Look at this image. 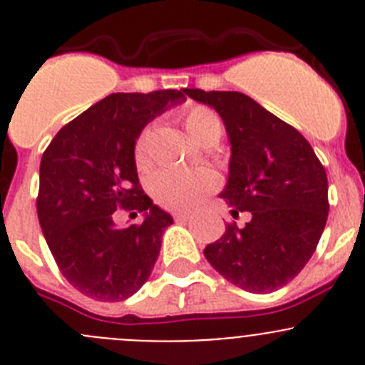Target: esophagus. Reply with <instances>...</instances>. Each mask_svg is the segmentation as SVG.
<instances>
[{
  "mask_svg": "<svg viewBox=\"0 0 365 365\" xmlns=\"http://www.w3.org/2000/svg\"><path fill=\"white\" fill-rule=\"evenodd\" d=\"M173 219H175L177 222H186V220H192L193 217L190 215V213H173Z\"/></svg>",
  "mask_w": 365,
  "mask_h": 365,
  "instance_id": "esophagus-1",
  "label": "esophagus"
}]
</instances>
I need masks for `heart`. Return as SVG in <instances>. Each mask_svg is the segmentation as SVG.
I'll return each instance as SVG.
<instances>
[{
	"mask_svg": "<svg viewBox=\"0 0 365 365\" xmlns=\"http://www.w3.org/2000/svg\"><path fill=\"white\" fill-rule=\"evenodd\" d=\"M182 125L193 141L199 145L217 143L220 139V123L215 113L206 106L193 105L182 113ZM148 130H143L133 143V159L137 166H145L148 159ZM215 188V177L206 170L182 172V170H160L150 180V192L160 206L175 212L192 210L200 199Z\"/></svg>",
	"mask_w": 365,
	"mask_h": 365,
	"instance_id": "1",
	"label": "heart"
}]
</instances>
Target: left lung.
<instances>
[{"instance_id":"left-lung-1","label":"left lung","mask_w":365,"mask_h":365,"mask_svg":"<svg viewBox=\"0 0 365 365\" xmlns=\"http://www.w3.org/2000/svg\"><path fill=\"white\" fill-rule=\"evenodd\" d=\"M222 117L232 145L220 193L244 228L228 224L205 257L235 286L272 293L292 282L315 253L329 213L327 175L306 137L240 92L185 88Z\"/></svg>"}]
</instances>
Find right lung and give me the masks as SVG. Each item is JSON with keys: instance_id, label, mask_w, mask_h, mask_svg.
Instances as JSON below:
<instances>
[{"instance_id": "1", "label": "right lung", "mask_w": 365, "mask_h": 365, "mask_svg": "<svg viewBox=\"0 0 365 365\" xmlns=\"http://www.w3.org/2000/svg\"><path fill=\"white\" fill-rule=\"evenodd\" d=\"M180 99L185 90L110 93L63 126L43 152L36 200L43 235L63 277L90 299H128L152 273L173 220L143 192L133 143ZM117 209L145 211V220L119 230Z\"/></svg>"}]
</instances>
